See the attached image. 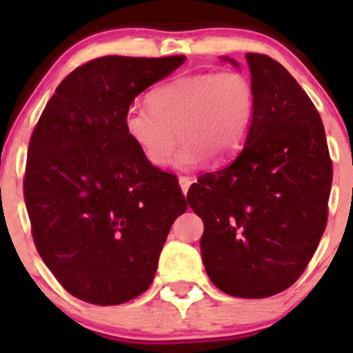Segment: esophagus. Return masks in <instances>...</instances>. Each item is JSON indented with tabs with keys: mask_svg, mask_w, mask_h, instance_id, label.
Returning <instances> with one entry per match:
<instances>
[{
	"mask_svg": "<svg viewBox=\"0 0 353 353\" xmlns=\"http://www.w3.org/2000/svg\"><path fill=\"white\" fill-rule=\"evenodd\" d=\"M191 183H193V181H191V177H188V176H181L179 177V186H181V190H183L184 194H186L188 190H190Z\"/></svg>",
	"mask_w": 353,
	"mask_h": 353,
	"instance_id": "1",
	"label": "esophagus"
}]
</instances>
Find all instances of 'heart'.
I'll list each match as a JSON object with an SVG mask.
<instances>
[{
	"label": "heart",
	"mask_w": 353,
	"mask_h": 353,
	"mask_svg": "<svg viewBox=\"0 0 353 353\" xmlns=\"http://www.w3.org/2000/svg\"><path fill=\"white\" fill-rule=\"evenodd\" d=\"M256 110L252 81L241 71L181 74L154 88L147 105H131L123 119L128 140L155 167L174 157L177 169H193L206 157L227 163L243 150Z\"/></svg>",
	"instance_id": "heart-1"
}]
</instances>
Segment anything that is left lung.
Segmentation results:
<instances>
[{"mask_svg": "<svg viewBox=\"0 0 353 353\" xmlns=\"http://www.w3.org/2000/svg\"><path fill=\"white\" fill-rule=\"evenodd\" d=\"M245 59L256 92L248 140L232 163L199 177L188 203L205 223L213 285L263 299L297 282L318 249L333 165L321 116L295 78L266 54Z\"/></svg>", "mask_w": 353, "mask_h": 353, "instance_id": "obj_1", "label": "left lung"}]
</instances>
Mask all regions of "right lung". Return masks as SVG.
Wrapping results in <instances>:
<instances>
[{
  "mask_svg": "<svg viewBox=\"0 0 353 353\" xmlns=\"http://www.w3.org/2000/svg\"><path fill=\"white\" fill-rule=\"evenodd\" d=\"M186 56H104L58 85L28 143L23 198L32 237L77 299L117 305L143 294L188 203L177 177L145 160L124 133L137 95Z\"/></svg>",
  "mask_w": 353,
  "mask_h": 353,
  "instance_id": "right-lung-1",
  "label": "right lung"
}]
</instances>
